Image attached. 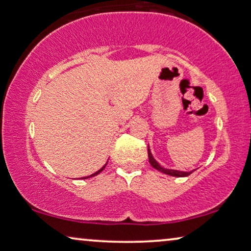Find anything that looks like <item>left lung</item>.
I'll return each mask as SVG.
<instances>
[{"mask_svg":"<svg viewBox=\"0 0 251 251\" xmlns=\"http://www.w3.org/2000/svg\"><path fill=\"white\" fill-rule=\"evenodd\" d=\"M148 157H149V163L150 165L152 166L153 169L158 170L159 172H163L164 175H169V176H179V178H181V176H188L189 175H192L194 171H190V172H183V171H178V170H171V169H165L163 168V166H160L159 163H157V160L153 158L151 151H150L149 149V146H148Z\"/></svg>","mask_w":251,"mask_h":251,"instance_id":"1","label":"left lung"}]
</instances>
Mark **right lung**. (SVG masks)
<instances>
[{"instance_id":"add662e5","label":"right lung","mask_w":251,"mask_h":251,"mask_svg":"<svg viewBox=\"0 0 251 251\" xmlns=\"http://www.w3.org/2000/svg\"><path fill=\"white\" fill-rule=\"evenodd\" d=\"M106 164H108V162H106ZM106 164H105L104 166H102V168H101V169H100V170H99V171H96L95 173H93V175H91V176H83V178H81V179H88V178H92V176H98V175H99V173H101V172L103 171V170H104V168H105V166H106Z\"/></svg>"}]
</instances>
